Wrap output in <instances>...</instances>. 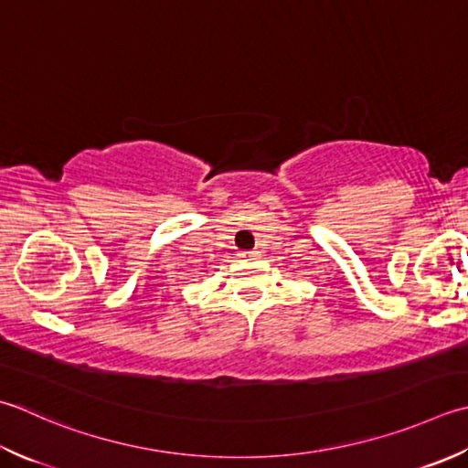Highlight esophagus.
<instances>
[{
    "instance_id": "34e87169",
    "label": "esophagus",
    "mask_w": 468,
    "mask_h": 468,
    "mask_svg": "<svg viewBox=\"0 0 468 468\" xmlns=\"http://www.w3.org/2000/svg\"><path fill=\"white\" fill-rule=\"evenodd\" d=\"M239 258H241L243 261H253V260H258V258H260V251H258V250H250V251H239Z\"/></svg>"
}]
</instances>
